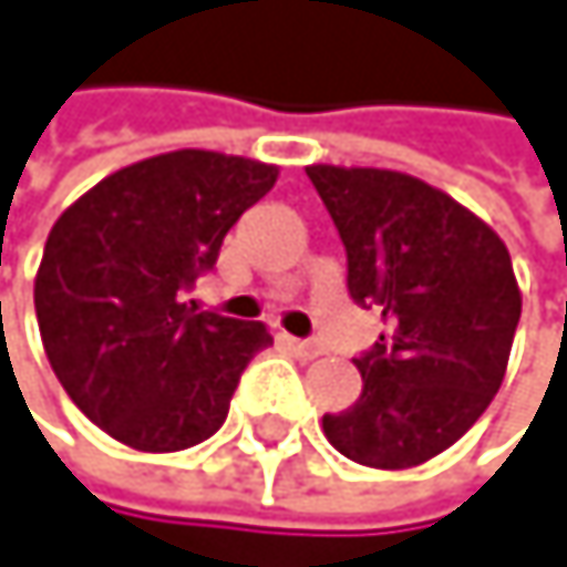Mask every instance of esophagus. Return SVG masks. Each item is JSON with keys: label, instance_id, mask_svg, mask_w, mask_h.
Instances as JSON below:
<instances>
[{"label": "esophagus", "instance_id": "esophagus-1", "mask_svg": "<svg viewBox=\"0 0 567 567\" xmlns=\"http://www.w3.org/2000/svg\"><path fill=\"white\" fill-rule=\"evenodd\" d=\"M289 346L299 352V355H306V359H319L326 349L319 346V342H312V339H289Z\"/></svg>", "mask_w": 567, "mask_h": 567}]
</instances>
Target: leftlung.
I'll list each match as a JSON object with an SVG mask.
<instances>
[{
	"label": "left lung",
	"instance_id": "left-lung-1",
	"mask_svg": "<svg viewBox=\"0 0 567 567\" xmlns=\"http://www.w3.org/2000/svg\"><path fill=\"white\" fill-rule=\"evenodd\" d=\"M349 261V296L380 306V342L352 359L362 393L326 413L332 447L377 471L443 454L507 373L520 289L501 235L440 187L383 167H306Z\"/></svg>",
	"mask_w": 567,
	"mask_h": 567
}]
</instances>
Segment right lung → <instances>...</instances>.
<instances>
[{"label":"right lung","mask_w":567,"mask_h":567,"mask_svg":"<svg viewBox=\"0 0 567 567\" xmlns=\"http://www.w3.org/2000/svg\"><path fill=\"white\" fill-rule=\"evenodd\" d=\"M275 164L171 151L120 167L56 218L35 271V319L70 400L113 440L174 454L221 430L261 322L197 312L187 289Z\"/></svg>","instance_id":"right-lung-1"}]
</instances>
